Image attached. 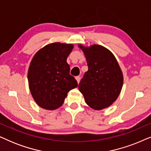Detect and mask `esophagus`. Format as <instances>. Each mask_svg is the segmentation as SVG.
<instances>
[{
	"label": "esophagus",
	"mask_w": 151,
	"mask_h": 151,
	"mask_svg": "<svg viewBox=\"0 0 151 151\" xmlns=\"http://www.w3.org/2000/svg\"><path fill=\"white\" fill-rule=\"evenodd\" d=\"M76 80H77L78 83H79L80 81V76H76Z\"/></svg>",
	"instance_id": "esophagus-1"
}]
</instances>
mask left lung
Returning a JSON list of instances; mask_svg holds the SVG:
<instances>
[{"mask_svg":"<svg viewBox=\"0 0 151 151\" xmlns=\"http://www.w3.org/2000/svg\"><path fill=\"white\" fill-rule=\"evenodd\" d=\"M79 47L88 68L80 82L79 91L92 109L106 108L116 100L122 88L123 75L118 63L113 53L101 45Z\"/></svg>","mask_w":151,"mask_h":151,"instance_id":"obj_1","label":"left lung"}]
</instances>
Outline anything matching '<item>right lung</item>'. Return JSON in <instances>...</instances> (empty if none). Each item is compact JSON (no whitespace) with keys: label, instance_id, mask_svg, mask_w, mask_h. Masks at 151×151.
I'll return each mask as SVG.
<instances>
[{"label":"right lung","instance_id":"right-lung-1","mask_svg":"<svg viewBox=\"0 0 151 151\" xmlns=\"http://www.w3.org/2000/svg\"><path fill=\"white\" fill-rule=\"evenodd\" d=\"M73 45L54 42L47 45L33 58L28 81L33 98L41 108L54 110L63 104L67 93L77 87L67 63Z\"/></svg>","mask_w":151,"mask_h":151}]
</instances>
